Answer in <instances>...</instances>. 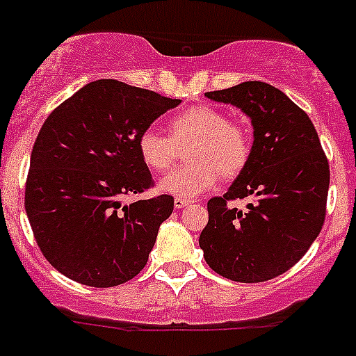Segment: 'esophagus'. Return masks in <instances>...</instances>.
Returning a JSON list of instances; mask_svg holds the SVG:
<instances>
[{
    "mask_svg": "<svg viewBox=\"0 0 356 356\" xmlns=\"http://www.w3.org/2000/svg\"><path fill=\"white\" fill-rule=\"evenodd\" d=\"M188 204H192V201L183 199V197H175V199H173V206H175L177 210H181V208H186Z\"/></svg>",
    "mask_w": 356,
    "mask_h": 356,
    "instance_id": "esophagus-1",
    "label": "esophagus"
}]
</instances>
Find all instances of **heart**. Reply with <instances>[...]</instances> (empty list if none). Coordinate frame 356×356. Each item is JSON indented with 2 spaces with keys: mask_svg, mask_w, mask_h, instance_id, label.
Instances as JSON below:
<instances>
[{
  "mask_svg": "<svg viewBox=\"0 0 356 356\" xmlns=\"http://www.w3.org/2000/svg\"><path fill=\"white\" fill-rule=\"evenodd\" d=\"M192 143L186 150L190 164L170 172L159 181V190L170 195L192 199L215 186L219 173L234 179L243 172L252 154V136L244 122L228 119L215 106H192L173 115L170 137L146 128L137 137V152L150 170L170 168L177 148Z\"/></svg>",
  "mask_w": 356,
  "mask_h": 356,
  "instance_id": "1",
  "label": "heart"
}]
</instances>
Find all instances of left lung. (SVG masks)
Segmentation results:
<instances>
[{
	"label": "left lung",
	"mask_w": 356,
	"mask_h": 356,
	"mask_svg": "<svg viewBox=\"0 0 356 356\" xmlns=\"http://www.w3.org/2000/svg\"><path fill=\"white\" fill-rule=\"evenodd\" d=\"M252 119L253 145L228 192L208 201V224L199 246L215 273L235 282H264L297 264L325 217L330 164L312 119L284 92L246 81L206 92ZM252 196L246 211L229 200Z\"/></svg>",
	"instance_id": "left-lung-1"
}]
</instances>
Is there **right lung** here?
<instances>
[{
  "label": "right lung",
  "instance_id": "add662e5",
  "mask_svg": "<svg viewBox=\"0 0 356 356\" xmlns=\"http://www.w3.org/2000/svg\"><path fill=\"white\" fill-rule=\"evenodd\" d=\"M181 99L99 79L63 101L43 122L31 154L25 210L35 243L68 279L112 288L148 262L172 195L122 204L154 186L137 137Z\"/></svg>",
  "mask_w": 356,
  "mask_h": 356
}]
</instances>
